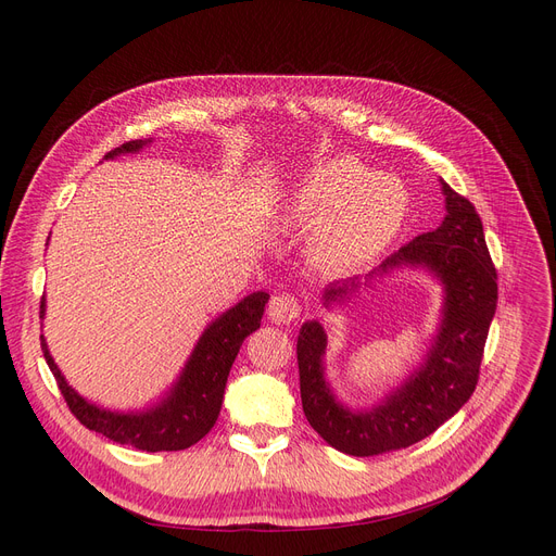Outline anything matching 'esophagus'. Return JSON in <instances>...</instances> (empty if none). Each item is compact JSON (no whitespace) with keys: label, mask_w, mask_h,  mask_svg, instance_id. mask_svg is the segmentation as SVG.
<instances>
[{"label":"esophagus","mask_w":556,"mask_h":556,"mask_svg":"<svg viewBox=\"0 0 556 556\" xmlns=\"http://www.w3.org/2000/svg\"><path fill=\"white\" fill-rule=\"evenodd\" d=\"M268 315H270L273 323H277V325H293V323H298L300 315H302L300 300L295 295L279 293L270 300Z\"/></svg>","instance_id":"obj_1"}]
</instances>
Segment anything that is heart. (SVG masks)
Wrapping results in <instances>:
<instances>
[{"mask_svg":"<svg viewBox=\"0 0 556 556\" xmlns=\"http://www.w3.org/2000/svg\"><path fill=\"white\" fill-rule=\"evenodd\" d=\"M288 212L313 223L308 254L327 275H349L381 256L407 216V193L390 175H374L354 157L315 166L295 187Z\"/></svg>","mask_w":556,"mask_h":556,"instance_id":"heart-1","label":"heart"}]
</instances>
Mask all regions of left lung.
Here are the masks:
<instances>
[{
    "label": "left lung",
    "instance_id": "obj_1",
    "mask_svg": "<svg viewBox=\"0 0 556 556\" xmlns=\"http://www.w3.org/2000/svg\"><path fill=\"white\" fill-rule=\"evenodd\" d=\"M446 218L390 254L378 273L426 266L446 288L444 319L426 363L388 401L369 413H349L325 383V329L306 323L298 338L302 407L313 430L333 448L369 457L413 446L448 421L471 399L484 354L489 325L498 304L495 273L473 202L442 182ZM361 288L346 279L327 288L325 302H344Z\"/></svg>",
    "mask_w": 556,
    "mask_h": 556
}]
</instances>
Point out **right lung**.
<instances>
[{"instance_id": "1", "label": "right lung", "mask_w": 556, "mask_h": 556, "mask_svg": "<svg viewBox=\"0 0 556 556\" xmlns=\"http://www.w3.org/2000/svg\"><path fill=\"white\" fill-rule=\"evenodd\" d=\"M149 141L151 139L126 141L116 146L103 160H112L122 153H135ZM268 300V293H252L204 329L180 381L175 383L170 394L160 405L146 413H110L101 410L94 403H87L67 386L61 369L55 367L53 358L49 356L42 336L40 344L58 390H61L72 415L85 428L101 432L116 444H126L146 453L185 451L200 442L214 428L231 363L237 358L243 340L258 329ZM42 313L45 300L40 302V317Z\"/></svg>"}]
</instances>
